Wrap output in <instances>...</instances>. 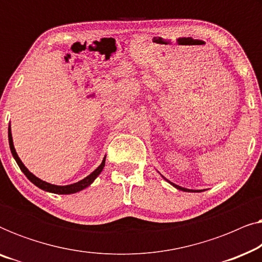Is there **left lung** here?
<instances>
[{"label": "left lung", "instance_id": "obj_1", "mask_svg": "<svg viewBox=\"0 0 262 262\" xmlns=\"http://www.w3.org/2000/svg\"><path fill=\"white\" fill-rule=\"evenodd\" d=\"M167 180V179H166ZM168 181V180H167ZM169 182V181H168ZM170 185H173L175 188H178V189H180V191H184V192H199V191H193V189H188V188H185V187H181V186H178V185H175V184H173V182H170Z\"/></svg>", "mask_w": 262, "mask_h": 262}]
</instances>
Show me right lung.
I'll return each instance as SVG.
<instances>
[{
	"label": "right lung",
	"mask_w": 262,
	"mask_h": 262,
	"mask_svg": "<svg viewBox=\"0 0 262 262\" xmlns=\"http://www.w3.org/2000/svg\"><path fill=\"white\" fill-rule=\"evenodd\" d=\"M8 139H9V146H10V151L13 154V157L15 159L17 166L20 167V169L23 170V173L26 175L28 180L31 182H33V184L37 186V187L41 188L42 191H46V192H51V193H56V194H73V193H76V192H80L82 189H84L85 187H88L89 185L92 184L93 181L95 180L96 178H98V175L101 173L103 167H105V161H106V156L103 157L102 162L100 166L96 168V169L93 171L92 174H89L87 178H84L83 180L78 181V182H75V184H71V185H67V186H57V185H52V184H49V182L46 181H42L40 179L35 177L31 173L30 170L27 169L26 167H25V164L21 162L20 157L17 156V154L15 151V148H14V144H13V137H12V132H10V125L8 127Z\"/></svg>",
	"instance_id": "add662e5"
}]
</instances>
